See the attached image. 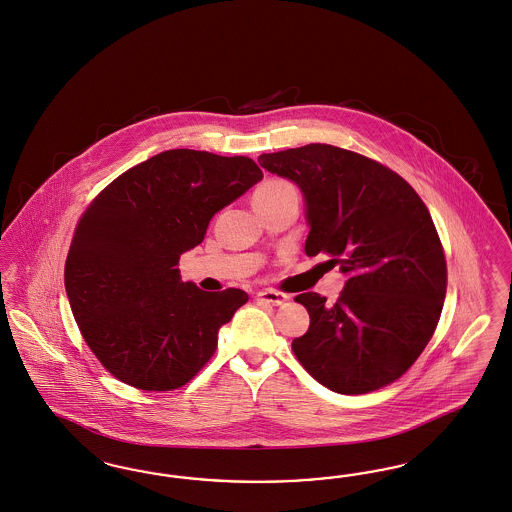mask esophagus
<instances>
[{"label":"esophagus","mask_w":512,"mask_h":512,"mask_svg":"<svg viewBox=\"0 0 512 512\" xmlns=\"http://www.w3.org/2000/svg\"><path fill=\"white\" fill-rule=\"evenodd\" d=\"M255 299H257L259 303H268V305L280 307V305L286 303L289 297H287L286 293L276 291V289H263V291H259V293L255 295Z\"/></svg>","instance_id":"esophagus-1"}]
</instances>
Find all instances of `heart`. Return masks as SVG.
<instances>
[{
  "mask_svg": "<svg viewBox=\"0 0 512 512\" xmlns=\"http://www.w3.org/2000/svg\"><path fill=\"white\" fill-rule=\"evenodd\" d=\"M282 196H297L295 186L286 179H268L255 190L253 202L257 204V202H266V200H276Z\"/></svg>",
  "mask_w": 512,
  "mask_h": 512,
  "instance_id": "obj_1",
  "label": "heart"
}]
</instances>
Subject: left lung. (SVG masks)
Returning a JSON list of instances; mask_svg holds the SVG:
<instances>
[{
    "mask_svg": "<svg viewBox=\"0 0 512 512\" xmlns=\"http://www.w3.org/2000/svg\"><path fill=\"white\" fill-rule=\"evenodd\" d=\"M259 164L303 190L308 257L324 253L348 276L335 305L312 291L295 297L310 326L293 354L339 394L394 383L427 347L448 287L427 205L387 165L331 144L263 154Z\"/></svg>",
    "mask_w": 512,
    "mask_h": 512,
    "instance_id": "1",
    "label": "left lung"
}]
</instances>
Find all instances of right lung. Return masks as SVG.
<instances>
[{
    "label": "right lung",
    "instance_id": "add662e5",
    "mask_svg": "<svg viewBox=\"0 0 512 512\" xmlns=\"http://www.w3.org/2000/svg\"><path fill=\"white\" fill-rule=\"evenodd\" d=\"M263 179L246 156L165 150L114 179L83 211L64 265L74 320L97 360L135 389H179L246 305L228 287L181 282V253L204 242L211 217Z\"/></svg>",
    "mask_w": 512,
    "mask_h": 512
}]
</instances>
